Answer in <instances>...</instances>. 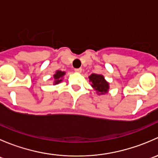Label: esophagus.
<instances>
[{
  "label": "esophagus",
  "mask_w": 158,
  "mask_h": 158,
  "mask_svg": "<svg viewBox=\"0 0 158 158\" xmlns=\"http://www.w3.org/2000/svg\"><path fill=\"white\" fill-rule=\"evenodd\" d=\"M82 69H81V68H79V69H75V71L76 72V73H82Z\"/></svg>",
  "instance_id": "34e87169"
}]
</instances>
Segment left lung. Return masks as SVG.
I'll return each instance as SVG.
<instances>
[{"mask_svg": "<svg viewBox=\"0 0 158 158\" xmlns=\"http://www.w3.org/2000/svg\"><path fill=\"white\" fill-rule=\"evenodd\" d=\"M91 86L93 88L98 95L107 94L109 91V82L106 81L104 76L92 73L89 76Z\"/></svg>", "mask_w": 158, "mask_h": 158, "instance_id": "obj_1", "label": "left lung"}]
</instances>
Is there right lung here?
I'll use <instances>...</instances> for the list:
<instances>
[{
	"mask_svg": "<svg viewBox=\"0 0 158 158\" xmlns=\"http://www.w3.org/2000/svg\"><path fill=\"white\" fill-rule=\"evenodd\" d=\"M65 75H66L65 72L61 71V70H56V73H54L53 77H52V79H53V85H55L60 83L63 81V78Z\"/></svg>",
	"mask_w": 158,
	"mask_h": 158,
	"instance_id": "obj_1",
	"label": "right lung"
}]
</instances>
